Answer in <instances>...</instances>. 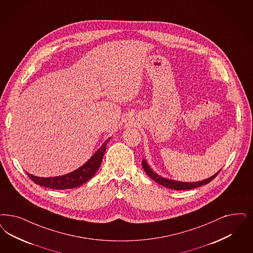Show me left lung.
<instances>
[{"instance_id":"obj_1","label":"left lung","mask_w":253,"mask_h":253,"mask_svg":"<svg viewBox=\"0 0 253 253\" xmlns=\"http://www.w3.org/2000/svg\"><path fill=\"white\" fill-rule=\"evenodd\" d=\"M142 166L145 170V172L148 174V176H150L155 182H157L158 184L166 187L168 189H173L175 191H181V190H192V189H195V188H198L201 187L203 185H206V184L209 183L210 181H212L217 175H218L219 171L217 172L216 174H213L212 176H210L207 179H204L202 181H197V182H182V181H177V180H173V179H169V178H166V177H163L161 175L156 174L151 168L150 166H148L147 161L144 159L142 161Z\"/></svg>"}]
</instances>
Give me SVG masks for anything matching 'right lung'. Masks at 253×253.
<instances>
[{"label": "right lung", "instance_id": "add662e5", "mask_svg": "<svg viewBox=\"0 0 253 253\" xmlns=\"http://www.w3.org/2000/svg\"><path fill=\"white\" fill-rule=\"evenodd\" d=\"M105 140L104 144L98 148V150L92 155V157L89 158V160L86 162L83 166H80L77 170L68 173V174L59 175V176H53V177H40L35 176L34 174H28V176L37 185L43 186L45 188L54 189V190H67L78 188L82 184L86 183L88 179H90L97 170L101 166V163L103 161V157L105 155V149L107 143L109 140Z\"/></svg>", "mask_w": 253, "mask_h": 253}]
</instances>
